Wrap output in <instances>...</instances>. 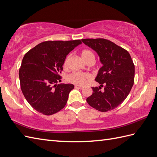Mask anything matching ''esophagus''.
I'll list each match as a JSON object with an SVG mask.
<instances>
[{
	"label": "esophagus",
	"instance_id": "obj_1",
	"mask_svg": "<svg viewBox=\"0 0 157 157\" xmlns=\"http://www.w3.org/2000/svg\"><path fill=\"white\" fill-rule=\"evenodd\" d=\"M75 87L76 88V89H83V86H78V85H75Z\"/></svg>",
	"mask_w": 157,
	"mask_h": 157
}]
</instances>
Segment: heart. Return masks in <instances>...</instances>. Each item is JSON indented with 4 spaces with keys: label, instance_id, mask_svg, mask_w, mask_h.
I'll return each mask as SVG.
<instances>
[{
    "label": "heart",
    "instance_id": "1",
    "mask_svg": "<svg viewBox=\"0 0 157 157\" xmlns=\"http://www.w3.org/2000/svg\"><path fill=\"white\" fill-rule=\"evenodd\" d=\"M82 57L83 60L86 62L87 60H89L90 59H94V56L93 55V52L90 50H84L82 52ZM70 59V55H68L65 60L64 62V67H67L68 60ZM90 78V76L86 74L83 73V72H72L67 76V81L71 83L75 84L76 85H84L86 83L87 79Z\"/></svg>",
    "mask_w": 157,
    "mask_h": 157
}]
</instances>
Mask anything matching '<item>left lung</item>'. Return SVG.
I'll return each mask as SVG.
<instances>
[{"label":"left lung","instance_id":"obj_1","mask_svg":"<svg viewBox=\"0 0 157 157\" xmlns=\"http://www.w3.org/2000/svg\"><path fill=\"white\" fill-rule=\"evenodd\" d=\"M81 40L97 53L102 64L95 78L100 86L92 87L93 94L86 101L98 111H109L125 100L133 86L135 65L131 56L127 51L109 40ZM103 86L104 89L101 91Z\"/></svg>","mask_w":157,"mask_h":157}]
</instances>
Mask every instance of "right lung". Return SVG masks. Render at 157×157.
<instances>
[{"label":"right lung","instance_id":"right-lung-1","mask_svg":"<svg viewBox=\"0 0 157 157\" xmlns=\"http://www.w3.org/2000/svg\"><path fill=\"white\" fill-rule=\"evenodd\" d=\"M81 43L80 40L45 41L24 56L19 69L21 90L36 111L51 115L65 106L75 86L57 84L61 82L59 74L67 55Z\"/></svg>","mask_w":157,"mask_h":157}]
</instances>
